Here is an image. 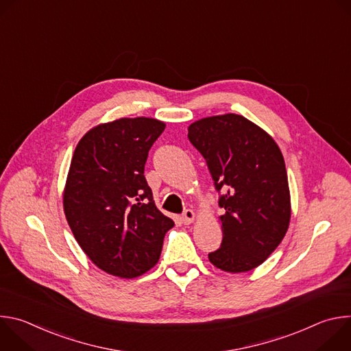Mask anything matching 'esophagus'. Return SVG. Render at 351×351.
<instances>
[{"label":"esophagus","mask_w":351,"mask_h":351,"mask_svg":"<svg viewBox=\"0 0 351 351\" xmlns=\"http://www.w3.org/2000/svg\"><path fill=\"white\" fill-rule=\"evenodd\" d=\"M194 217H195V214H194L193 210H186V211L183 213V215H182V219H183V222H184L186 225H189V223H191V222L194 221Z\"/></svg>","instance_id":"1"}]
</instances>
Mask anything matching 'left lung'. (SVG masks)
Listing matches in <instances>:
<instances>
[{"instance_id":"1","label":"left lung","mask_w":351,"mask_h":351,"mask_svg":"<svg viewBox=\"0 0 351 351\" xmlns=\"http://www.w3.org/2000/svg\"><path fill=\"white\" fill-rule=\"evenodd\" d=\"M190 143L207 162L219 194L222 243L208 254L226 272L261 265L285 237L290 193L278 144L241 115L199 119L189 126Z\"/></svg>"}]
</instances>
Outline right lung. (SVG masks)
<instances>
[{
  "mask_svg": "<svg viewBox=\"0 0 351 351\" xmlns=\"http://www.w3.org/2000/svg\"><path fill=\"white\" fill-rule=\"evenodd\" d=\"M165 123L122 118L87 132L72 157L64 210L87 257L119 278H136L160 260L175 225L153 199L144 165Z\"/></svg>",
  "mask_w": 351,
  "mask_h": 351,
  "instance_id": "obj_1",
  "label": "right lung"
}]
</instances>
